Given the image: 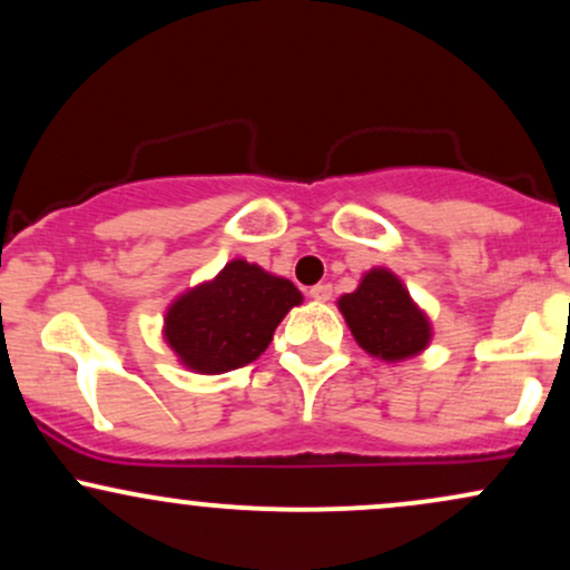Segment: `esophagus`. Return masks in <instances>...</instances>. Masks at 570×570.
I'll return each instance as SVG.
<instances>
[{
    "mask_svg": "<svg viewBox=\"0 0 570 570\" xmlns=\"http://www.w3.org/2000/svg\"><path fill=\"white\" fill-rule=\"evenodd\" d=\"M311 294L313 299H318V303H326V299L332 297V286L330 284H316V286H311Z\"/></svg>",
    "mask_w": 570,
    "mask_h": 570,
    "instance_id": "1",
    "label": "esophagus"
}]
</instances>
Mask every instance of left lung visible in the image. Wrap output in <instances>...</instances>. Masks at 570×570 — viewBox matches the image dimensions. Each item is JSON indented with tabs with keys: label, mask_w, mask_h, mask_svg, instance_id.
I'll use <instances>...</instances> for the list:
<instances>
[{
	"label": "left lung",
	"mask_w": 570,
	"mask_h": 570,
	"mask_svg": "<svg viewBox=\"0 0 570 570\" xmlns=\"http://www.w3.org/2000/svg\"><path fill=\"white\" fill-rule=\"evenodd\" d=\"M340 311L353 337L372 356L385 362L407 358L429 345V318L417 311L394 273L370 271L356 292L340 297Z\"/></svg>",
	"instance_id": "left-lung-1"
}]
</instances>
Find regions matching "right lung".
Masks as SVG:
<instances>
[{
    "label": "right lung",
    "instance_id": "obj_1",
    "mask_svg": "<svg viewBox=\"0 0 570 570\" xmlns=\"http://www.w3.org/2000/svg\"><path fill=\"white\" fill-rule=\"evenodd\" d=\"M299 303L303 294L292 281L233 259L217 278L176 299L166 316V340L189 370L219 375L254 362Z\"/></svg>",
    "mask_w": 570,
    "mask_h": 570
}]
</instances>
